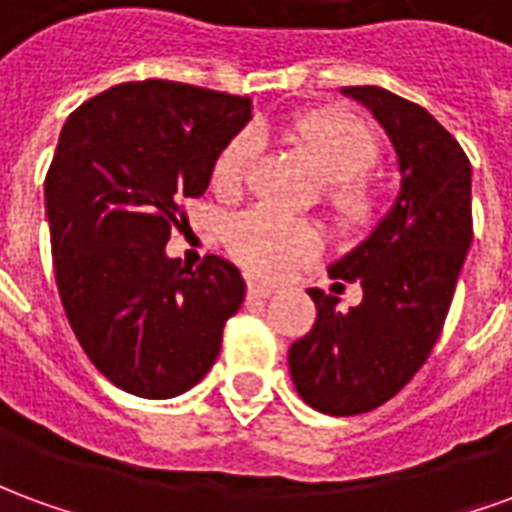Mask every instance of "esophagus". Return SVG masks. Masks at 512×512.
Masks as SVG:
<instances>
[{
	"label": "esophagus",
	"mask_w": 512,
	"mask_h": 512,
	"mask_svg": "<svg viewBox=\"0 0 512 512\" xmlns=\"http://www.w3.org/2000/svg\"><path fill=\"white\" fill-rule=\"evenodd\" d=\"M271 293H274V288H271V285H263V282H249V285H246V296H249V299H268Z\"/></svg>",
	"instance_id": "1"
}]
</instances>
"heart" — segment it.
Segmentation results:
<instances>
[{
	"instance_id": "obj_1",
	"label": "heart",
	"mask_w": 512,
	"mask_h": 512,
	"mask_svg": "<svg viewBox=\"0 0 512 512\" xmlns=\"http://www.w3.org/2000/svg\"><path fill=\"white\" fill-rule=\"evenodd\" d=\"M293 142L307 153L315 172L326 186V205L343 227H359L373 213V191L362 183V172L376 164L378 136L365 120L345 112H312L290 123ZM257 153L252 131L235 134L213 164V186L222 194H233L244 186L246 172ZM227 244L249 271L274 277L293 260L310 257L321 238L310 222L288 219L268 208L241 213L227 227Z\"/></svg>"
}]
</instances>
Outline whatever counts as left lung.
<instances>
[{
    "label": "left lung",
    "instance_id": "left-lung-1",
    "mask_svg": "<svg viewBox=\"0 0 512 512\" xmlns=\"http://www.w3.org/2000/svg\"><path fill=\"white\" fill-rule=\"evenodd\" d=\"M340 93L386 131L400 189L376 227L329 266L334 285H362V301L340 312L337 296L310 288L318 318L290 345L288 367L307 406L351 417L395 397L439 340L472 246V164L422 106L373 84Z\"/></svg>",
    "mask_w": 512,
    "mask_h": 512
}]
</instances>
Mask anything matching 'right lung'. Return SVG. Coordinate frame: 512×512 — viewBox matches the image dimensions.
Here are the masks:
<instances>
[{
  "label": "right lung",
  "mask_w": 512,
  "mask_h": 512,
  "mask_svg": "<svg viewBox=\"0 0 512 512\" xmlns=\"http://www.w3.org/2000/svg\"><path fill=\"white\" fill-rule=\"evenodd\" d=\"M252 120V98L191 84H117L73 112L46 175L62 307L76 340L123 392L167 400L211 370L246 285L224 257L191 271L167 255L178 202Z\"/></svg>",
  "instance_id": "obj_1"
}]
</instances>
